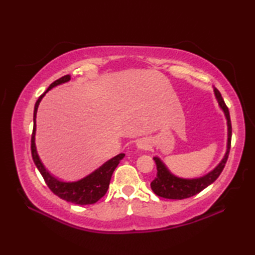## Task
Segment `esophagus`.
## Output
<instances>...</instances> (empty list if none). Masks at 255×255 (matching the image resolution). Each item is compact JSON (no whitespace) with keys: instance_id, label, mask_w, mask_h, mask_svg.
Segmentation results:
<instances>
[{"instance_id":"obj_1","label":"esophagus","mask_w":255,"mask_h":255,"mask_svg":"<svg viewBox=\"0 0 255 255\" xmlns=\"http://www.w3.org/2000/svg\"><path fill=\"white\" fill-rule=\"evenodd\" d=\"M137 147L138 149H141V150H147L149 148V143L147 140H143V139H140L137 141Z\"/></svg>"}]
</instances>
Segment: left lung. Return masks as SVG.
<instances>
[{
	"mask_svg": "<svg viewBox=\"0 0 255 255\" xmlns=\"http://www.w3.org/2000/svg\"><path fill=\"white\" fill-rule=\"evenodd\" d=\"M214 91L218 104L225 113V116L227 118V126H228V141H227V151L225 153V156L213 171H210L206 175L197 178H182L175 176L167 170L165 164L158 158V156H154L153 160L155 161L156 171L158 172H156V176L154 180L151 182L150 185L154 194L158 195V196L169 199H184L192 197L194 195L202 192L203 189H205L207 186H209L211 183H214L220 175V173L223 172L230 152L232 127L229 110L225 104L223 96H221L220 92L217 89H215Z\"/></svg>",
	"mask_w": 255,
	"mask_h": 255,
	"instance_id": "obj_1",
	"label": "left lung"
}]
</instances>
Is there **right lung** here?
Instances as JSON below:
<instances>
[{
  "label": "right lung",
  "mask_w": 255,
  "mask_h": 255,
  "mask_svg": "<svg viewBox=\"0 0 255 255\" xmlns=\"http://www.w3.org/2000/svg\"><path fill=\"white\" fill-rule=\"evenodd\" d=\"M70 79H71V77L68 74L56 80L55 82L50 84V86L47 89L45 93L39 96V99L36 102L34 110V128H32L31 133V156L37 166V169L39 170L40 174L44 177L47 186L50 188V191L53 194L70 203L77 205H91L96 203L97 200H100L106 194L108 186H110L113 172L115 171L116 166L125 156V153H119L118 155L114 156L113 159L105 162V163L100 166L99 169L92 172L90 175L85 176L82 180L77 182H62L60 180H58L55 176H52L50 173L45 169L44 164L41 163V161L39 159V155L37 153L35 144L36 114L41 99L45 96L48 91L59 84L68 82Z\"/></svg>",
  "instance_id": "add662e5"
}]
</instances>
